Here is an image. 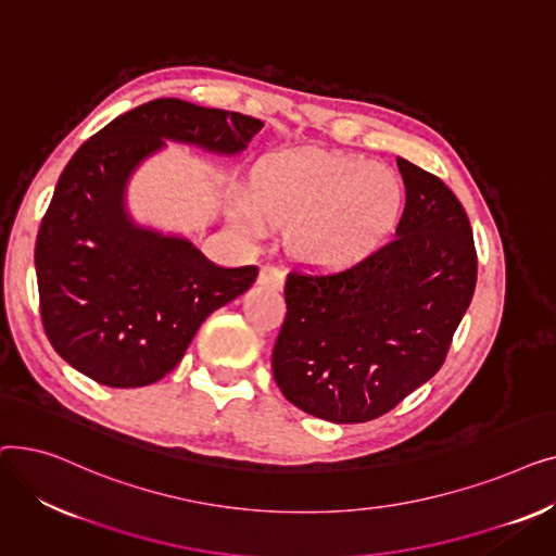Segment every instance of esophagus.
Returning <instances> with one entry per match:
<instances>
[{
    "label": "esophagus",
    "mask_w": 556,
    "mask_h": 556,
    "mask_svg": "<svg viewBox=\"0 0 556 556\" xmlns=\"http://www.w3.org/2000/svg\"><path fill=\"white\" fill-rule=\"evenodd\" d=\"M258 283L279 290L283 286V273L277 266H263L258 273Z\"/></svg>",
    "instance_id": "1"
}]
</instances>
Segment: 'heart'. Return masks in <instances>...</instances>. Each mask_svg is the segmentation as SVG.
Segmentation results:
<instances>
[{
    "label": "heart",
    "instance_id": "b5f03b06",
    "mask_svg": "<svg viewBox=\"0 0 556 556\" xmlns=\"http://www.w3.org/2000/svg\"><path fill=\"white\" fill-rule=\"evenodd\" d=\"M399 175L354 155L298 153L263 164L254 178V225L293 227V248L308 261L338 266L371 252L403 212Z\"/></svg>",
    "mask_w": 556,
    "mask_h": 556
}]
</instances>
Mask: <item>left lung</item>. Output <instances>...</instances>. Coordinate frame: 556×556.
I'll use <instances>...</instances> for the list:
<instances>
[{
  "mask_svg": "<svg viewBox=\"0 0 556 556\" xmlns=\"http://www.w3.org/2000/svg\"><path fill=\"white\" fill-rule=\"evenodd\" d=\"M405 210L396 237L342 270L295 268L273 349L281 394L333 424L383 417L446 361L471 304L469 216L437 175L396 157Z\"/></svg>",
  "mask_w": 556,
  "mask_h": 556,
  "instance_id": "obj_1",
  "label": "left lung"
}]
</instances>
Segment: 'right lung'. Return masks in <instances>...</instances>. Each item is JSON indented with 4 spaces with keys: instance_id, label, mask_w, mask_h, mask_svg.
Instances as JSON below:
<instances>
[{
    "instance_id": "add662e5",
    "label": "right lung",
    "mask_w": 556,
    "mask_h": 556,
    "mask_svg": "<svg viewBox=\"0 0 556 556\" xmlns=\"http://www.w3.org/2000/svg\"><path fill=\"white\" fill-rule=\"evenodd\" d=\"M254 116L180 99L143 103L87 139L55 185L36 239L42 327L74 369L108 388H143L178 365L204 317L252 286L185 239L132 225L124 191L164 139L239 153Z\"/></svg>"
}]
</instances>
